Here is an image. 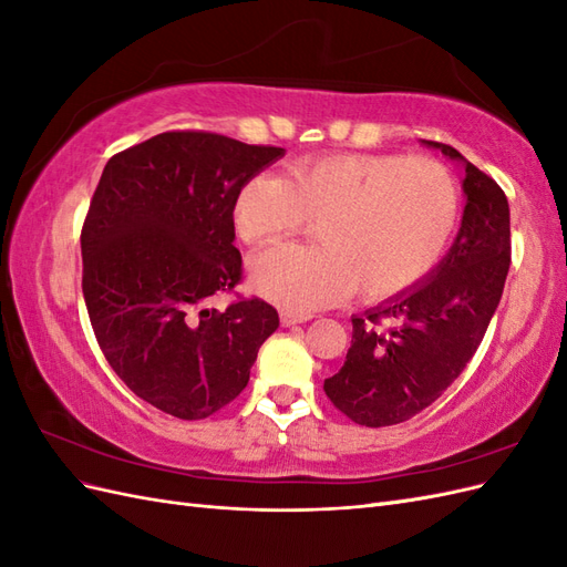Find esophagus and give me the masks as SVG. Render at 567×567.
Returning a JSON list of instances; mask_svg holds the SVG:
<instances>
[{
	"label": "esophagus",
	"mask_w": 567,
	"mask_h": 567,
	"mask_svg": "<svg viewBox=\"0 0 567 567\" xmlns=\"http://www.w3.org/2000/svg\"><path fill=\"white\" fill-rule=\"evenodd\" d=\"M310 319H312L310 315H296V312H288V310L281 312V323L284 326H296V323H305V321H310Z\"/></svg>",
	"instance_id": "obj_1"
}]
</instances>
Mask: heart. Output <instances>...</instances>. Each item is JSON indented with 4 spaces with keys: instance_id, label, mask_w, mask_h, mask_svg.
<instances>
[{
    "instance_id": "obj_1",
    "label": "heart",
    "mask_w": 567,
    "mask_h": 567,
    "mask_svg": "<svg viewBox=\"0 0 567 567\" xmlns=\"http://www.w3.org/2000/svg\"><path fill=\"white\" fill-rule=\"evenodd\" d=\"M454 175L433 158L338 153L255 175L234 200V227L269 244L317 221L319 248L284 244L250 265L257 296L290 312H315L354 293L379 302L421 284L458 225Z\"/></svg>"
}]
</instances>
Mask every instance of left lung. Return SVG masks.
<instances>
[{
  "label": "left lung",
  "instance_id": "8db88e82",
  "mask_svg": "<svg viewBox=\"0 0 567 567\" xmlns=\"http://www.w3.org/2000/svg\"><path fill=\"white\" fill-rule=\"evenodd\" d=\"M463 167L461 227L440 265L402 296L352 317L342 369L323 381L329 400L359 425L409 421L466 369L502 300L511 265L504 192L447 144L421 142Z\"/></svg>",
  "mask_w": 567,
  "mask_h": 567
}]
</instances>
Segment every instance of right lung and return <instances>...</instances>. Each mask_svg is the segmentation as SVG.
<instances>
[{
    "instance_id": "obj_1",
    "label": "right lung",
    "mask_w": 567,
    "mask_h": 567,
    "mask_svg": "<svg viewBox=\"0 0 567 567\" xmlns=\"http://www.w3.org/2000/svg\"><path fill=\"white\" fill-rule=\"evenodd\" d=\"M210 132H163L113 156L82 227V293L99 348L136 398L184 421L248 385L279 315L203 302L241 281L238 188L284 156Z\"/></svg>"
}]
</instances>
